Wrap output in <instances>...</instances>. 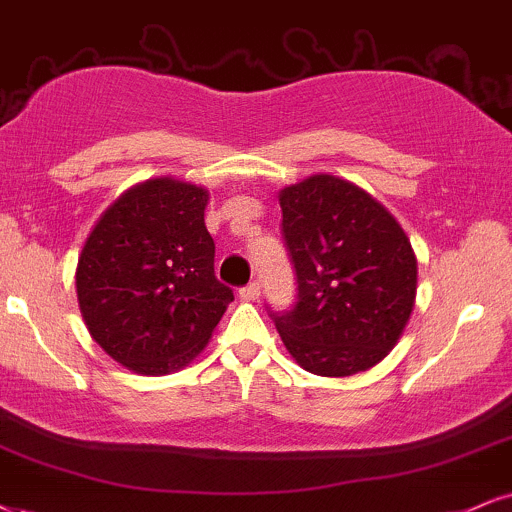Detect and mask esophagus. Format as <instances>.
<instances>
[{"label":"esophagus","instance_id":"1","mask_svg":"<svg viewBox=\"0 0 512 512\" xmlns=\"http://www.w3.org/2000/svg\"><path fill=\"white\" fill-rule=\"evenodd\" d=\"M239 296H242L244 301H256L258 296H261V285H258V282H249V285L239 289Z\"/></svg>","mask_w":512,"mask_h":512}]
</instances>
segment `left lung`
<instances>
[{
	"instance_id": "left-lung-1",
	"label": "left lung",
	"mask_w": 512,
	"mask_h": 512,
	"mask_svg": "<svg viewBox=\"0 0 512 512\" xmlns=\"http://www.w3.org/2000/svg\"><path fill=\"white\" fill-rule=\"evenodd\" d=\"M282 235L299 294L270 313L301 368L349 377L382 361L406 330L418 258L391 213L337 175H311L280 192Z\"/></svg>"
}]
</instances>
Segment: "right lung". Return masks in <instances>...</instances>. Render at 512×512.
Returning a JSON list of instances; mask_svg holds the SVG:
<instances>
[{
    "instance_id": "1",
    "label": "right lung",
    "mask_w": 512,
    "mask_h": 512,
    "mask_svg": "<svg viewBox=\"0 0 512 512\" xmlns=\"http://www.w3.org/2000/svg\"><path fill=\"white\" fill-rule=\"evenodd\" d=\"M206 204L204 187L151 178L113 201L82 246V320L94 342L137 375L185 368L235 299L213 273Z\"/></svg>"
}]
</instances>
